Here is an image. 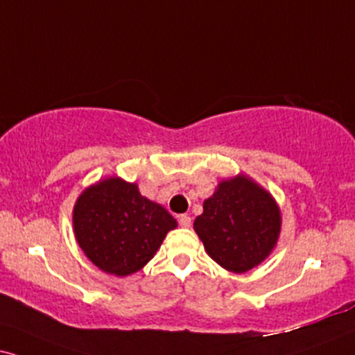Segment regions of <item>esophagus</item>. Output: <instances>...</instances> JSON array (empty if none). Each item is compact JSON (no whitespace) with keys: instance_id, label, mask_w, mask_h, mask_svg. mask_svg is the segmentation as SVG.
<instances>
[{"instance_id":"34e87169","label":"esophagus","mask_w":355,"mask_h":355,"mask_svg":"<svg viewBox=\"0 0 355 355\" xmlns=\"http://www.w3.org/2000/svg\"><path fill=\"white\" fill-rule=\"evenodd\" d=\"M178 223H180L182 227H190L191 226V218L188 214H180L178 216Z\"/></svg>"}]
</instances>
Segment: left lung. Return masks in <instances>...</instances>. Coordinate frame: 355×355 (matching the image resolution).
I'll return each instance as SVG.
<instances>
[{
	"label": "left lung",
	"instance_id": "8db88e82",
	"mask_svg": "<svg viewBox=\"0 0 355 355\" xmlns=\"http://www.w3.org/2000/svg\"><path fill=\"white\" fill-rule=\"evenodd\" d=\"M193 226L214 262L244 273L259 266L277 244L280 209L266 190L239 175L219 183Z\"/></svg>",
	"mask_w": 355,
	"mask_h": 355
}]
</instances>
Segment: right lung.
<instances>
[{
	"instance_id": "add662e5",
	"label": "right lung",
	"mask_w": 355,
	"mask_h": 355,
	"mask_svg": "<svg viewBox=\"0 0 355 355\" xmlns=\"http://www.w3.org/2000/svg\"><path fill=\"white\" fill-rule=\"evenodd\" d=\"M73 227L80 248L96 267L125 277L154 257L177 221L162 206L144 198L137 185L107 178L80 195Z\"/></svg>"
}]
</instances>
